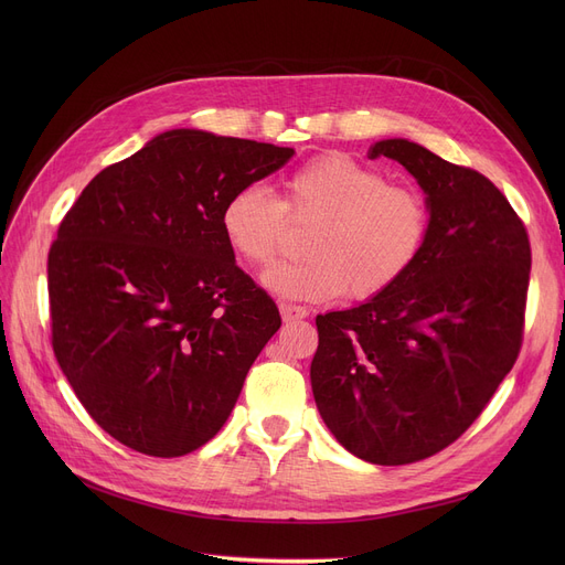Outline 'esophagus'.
I'll use <instances>...</instances> for the list:
<instances>
[{
    "instance_id": "esophagus-1",
    "label": "esophagus",
    "mask_w": 565,
    "mask_h": 565,
    "mask_svg": "<svg viewBox=\"0 0 565 565\" xmlns=\"http://www.w3.org/2000/svg\"><path fill=\"white\" fill-rule=\"evenodd\" d=\"M309 311L305 307H295V305H281V318L286 322H295V320H302L307 318Z\"/></svg>"
}]
</instances>
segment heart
<instances>
[{
	"label": "heart",
	"mask_w": 565,
	"mask_h": 565,
	"mask_svg": "<svg viewBox=\"0 0 565 565\" xmlns=\"http://www.w3.org/2000/svg\"><path fill=\"white\" fill-rule=\"evenodd\" d=\"M286 215L316 222L302 245L307 258L263 275V286L286 300L328 302L343 290L350 300H373L407 275L428 233V207L417 192L390 185L382 171L343 153L300 167L286 181L284 201L256 185L235 190L220 228L237 256L263 265L281 247Z\"/></svg>",
	"instance_id": "heart-1"
}]
</instances>
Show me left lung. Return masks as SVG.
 Here are the masks:
<instances>
[{
	"mask_svg": "<svg viewBox=\"0 0 565 565\" xmlns=\"http://www.w3.org/2000/svg\"><path fill=\"white\" fill-rule=\"evenodd\" d=\"M401 162L430 213L407 275L373 300L316 318L311 390L352 456L409 465L454 444L490 403L522 345L529 235L488 178L407 139L369 158Z\"/></svg>",
	"mask_w": 565,
	"mask_h": 565,
	"instance_id": "obj_1",
	"label": "left lung"
}]
</instances>
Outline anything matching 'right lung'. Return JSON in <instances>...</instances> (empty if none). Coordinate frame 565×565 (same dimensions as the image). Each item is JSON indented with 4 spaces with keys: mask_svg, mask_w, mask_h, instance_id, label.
Wrapping results in <instances>:
<instances>
[{
    "mask_svg": "<svg viewBox=\"0 0 565 565\" xmlns=\"http://www.w3.org/2000/svg\"><path fill=\"white\" fill-rule=\"evenodd\" d=\"M292 153L169 130L103 169L58 224L47 256L54 358L126 447L156 458L203 447L281 328L270 295L235 265L220 213Z\"/></svg>",
    "mask_w": 565,
    "mask_h": 565,
    "instance_id": "1",
    "label": "right lung"
}]
</instances>
